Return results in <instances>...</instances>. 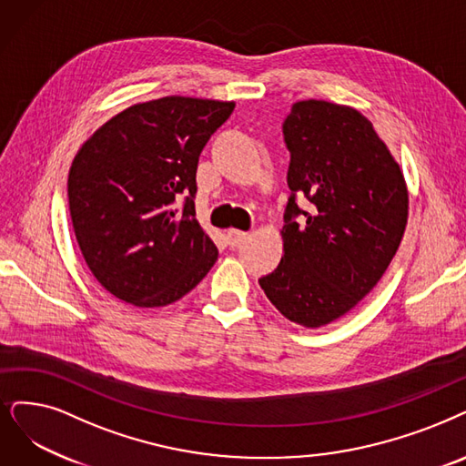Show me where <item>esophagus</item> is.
<instances>
[{"mask_svg": "<svg viewBox=\"0 0 466 466\" xmlns=\"http://www.w3.org/2000/svg\"><path fill=\"white\" fill-rule=\"evenodd\" d=\"M247 235H248V233H245V231H238V229H229V231L226 233L228 245H229V247H238V245L243 243V240L247 238Z\"/></svg>", "mask_w": 466, "mask_h": 466, "instance_id": "obj_1", "label": "esophagus"}]
</instances>
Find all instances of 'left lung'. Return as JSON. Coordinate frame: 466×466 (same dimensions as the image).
Segmentation results:
<instances>
[{"mask_svg":"<svg viewBox=\"0 0 466 466\" xmlns=\"http://www.w3.org/2000/svg\"><path fill=\"white\" fill-rule=\"evenodd\" d=\"M292 191L277 269L259 279L269 302L306 329L325 327L373 290L396 256L409 216L400 164L360 110L298 101L283 124ZM306 196L309 213L295 204ZM304 215L298 224L293 218Z\"/></svg>","mask_w":466,"mask_h":466,"instance_id":"1","label":"left lung"}]
</instances>
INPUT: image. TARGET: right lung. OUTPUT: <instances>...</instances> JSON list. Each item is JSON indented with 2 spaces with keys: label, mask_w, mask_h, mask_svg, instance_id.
Here are the masks:
<instances>
[{
  "label": "right lung",
  "mask_w": 466,
  "mask_h": 466,
  "mask_svg": "<svg viewBox=\"0 0 466 466\" xmlns=\"http://www.w3.org/2000/svg\"><path fill=\"white\" fill-rule=\"evenodd\" d=\"M233 108V101L181 96L136 103L74 157V235L93 277L118 300L168 306L216 264L218 248L195 216V177L204 145Z\"/></svg>",
  "instance_id": "right-lung-1"
}]
</instances>
